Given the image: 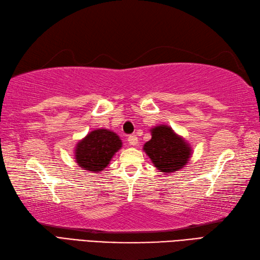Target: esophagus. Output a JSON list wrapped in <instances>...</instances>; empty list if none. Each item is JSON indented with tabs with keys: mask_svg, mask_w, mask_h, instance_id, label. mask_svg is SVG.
I'll list each match as a JSON object with an SVG mask.
<instances>
[{
	"mask_svg": "<svg viewBox=\"0 0 260 260\" xmlns=\"http://www.w3.org/2000/svg\"><path fill=\"white\" fill-rule=\"evenodd\" d=\"M128 142H129L130 146H134L135 147V146L138 145V138L136 136H130L128 138Z\"/></svg>",
	"mask_w": 260,
	"mask_h": 260,
	"instance_id": "obj_1",
	"label": "esophagus"
}]
</instances>
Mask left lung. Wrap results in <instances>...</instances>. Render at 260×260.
I'll use <instances>...</instances> for the list:
<instances>
[{
  "mask_svg": "<svg viewBox=\"0 0 260 260\" xmlns=\"http://www.w3.org/2000/svg\"><path fill=\"white\" fill-rule=\"evenodd\" d=\"M151 139L145 143L143 151L153 166L162 174H174L187 166L192 154V147L167 124L150 129Z\"/></svg>",
  "mask_w": 260,
  "mask_h": 260,
  "instance_id": "obj_1",
  "label": "left lung"
}]
</instances>
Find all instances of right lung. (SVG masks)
<instances>
[{"label": "right lung", "mask_w": 260, "mask_h": 260, "mask_svg": "<svg viewBox=\"0 0 260 260\" xmlns=\"http://www.w3.org/2000/svg\"><path fill=\"white\" fill-rule=\"evenodd\" d=\"M121 148L122 140L114 131L98 128L77 142L73 150L74 161L82 170L100 174Z\"/></svg>", "instance_id": "add662e5"}]
</instances>
